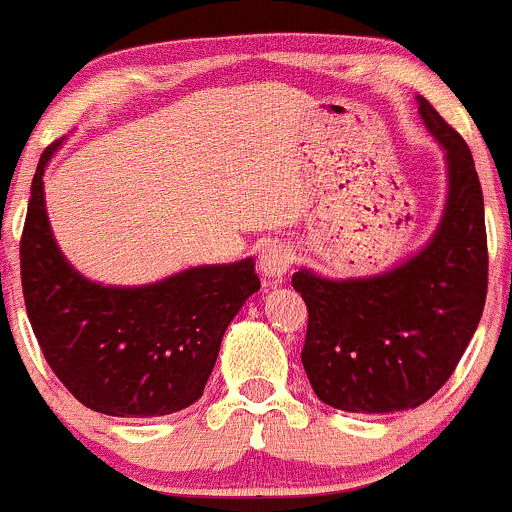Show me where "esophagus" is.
Returning a JSON list of instances; mask_svg holds the SVG:
<instances>
[{
  "mask_svg": "<svg viewBox=\"0 0 512 512\" xmlns=\"http://www.w3.org/2000/svg\"><path fill=\"white\" fill-rule=\"evenodd\" d=\"M293 263V254L286 244H268L258 256V271L266 281L278 283L288 273Z\"/></svg>",
  "mask_w": 512,
  "mask_h": 512,
  "instance_id": "1",
  "label": "esophagus"
}]
</instances>
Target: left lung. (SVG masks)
Masks as SVG:
<instances>
[{"instance_id":"1","label":"left lung","mask_w":512,"mask_h":512,"mask_svg":"<svg viewBox=\"0 0 512 512\" xmlns=\"http://www.w3.org/2000/svg\"><path fill=\"white\" fill-rule=\"evenodd\" d=\"M416 100L449 167V199L429 244L379 276L330 281L305 268L293 273L308 305L300 360L320 402L342 412H402L434 397L486 305V217L473 155L429 100Z\"/></svg>"}]
</instances>
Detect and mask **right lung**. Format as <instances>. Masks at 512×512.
Here are the masks:
<instances>
[{"mask_svg": "<svg viewBox=\"0 0 512 512\" xmlns=\"http://www.w3.org/2000/svg\"><path fill=\"white\" fill-rule=\"evenodd\" d=\"M41 155L21 231V288L29 323L63 387L93 412L165 416L204 392L221 337L261 288L254 261L197 266L165 281L113 288L83 278L63 258L44 204Z\"/></svg>", "mask_w": 512, "mask_h": 512, "instance_id": "right-lung-1", "label": "right lung"}]
</instances>
